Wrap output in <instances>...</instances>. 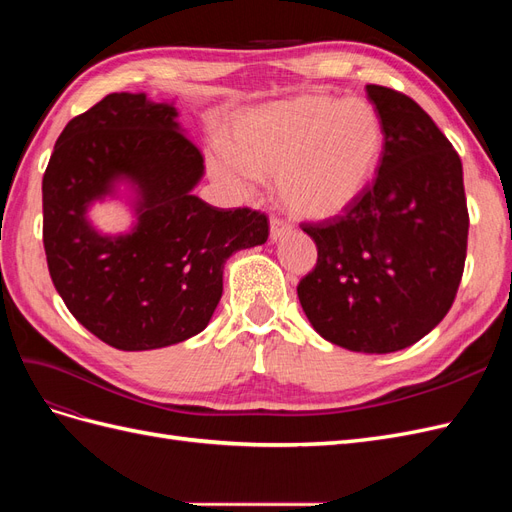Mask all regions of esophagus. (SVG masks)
Returning <instances> with one entry per match:
<instances>
[{
    "label": "esophagus",
    "mask_w": 512,
    "mask_h": 512,
    "mask_svg": "<svg viewBox=\"0 0 512 512\" xmlns=\"http://www.w3.org/2000/svg\"><path fill=\"white\" fill-rule=\"evenodd\" d=\"M290 230H292V226L288 222H284L280 218H273L271 226H269V237H271V241H280L282 237L288 235Z\"/></svg>",
    "instance_id": "34e87169"
}]
</instances>
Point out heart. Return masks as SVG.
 <instances>
[{"label":"heart","mask_w":512,"mask_h":512,"mask_svg":"<svg viewBox=\"0 0 512 512\" xmlns=\"http://www.w3.org/2000/svg\"><path fill=\"white\" fill-rule=\"evenodd\" d=\"M382 151L384 128L369 102L307 94L237 115L228 149L211 153L209 170L237 196L252 194L260 179L277 177L290 213L331 220L369 190Z\"/></svg>","instance_id":"b5f03b06"}]
</instances>
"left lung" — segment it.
<instances>
[{"instance_id":"obj_1","label":"left lung","mask_w":512,"mask_h":512,"mask_svg":"<svg viewBox=\"0 0 512 512\" xmlns=\"http://www.w3.org/2000/svg\"><path fill=\"white\" fill-rule=\"evenodd\" d=\"M365 89L384 128L378 177L344 215L303 224L318 262L297 294L327 342L386 354L416 344L448 314L470 220L461 160L433 119L395 89Z\"/></svg>"}]
</instances>
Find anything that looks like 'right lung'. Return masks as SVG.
<instances>
[{
  "label": "right lung",
  "instance_id": "right-lung-1",
  "mask_svg": "<svg viewBox=\"0 0 512 512\" xmlns=\"http://www.w3.org/2000/svg\"><path fill=\"white\" fill-rule=\"evenodd\" d=\"M173 102L111 94L59 134L42 179L44 252L70 314L117 350H156L203 331L222 299L226 260L269 237L267 215L192 194L203 156ZM131 190L135 224L104 236L86 218Z\"/></svg>",
  "mask_w": 512,
  "mask_h": 512
}]
</instances>
